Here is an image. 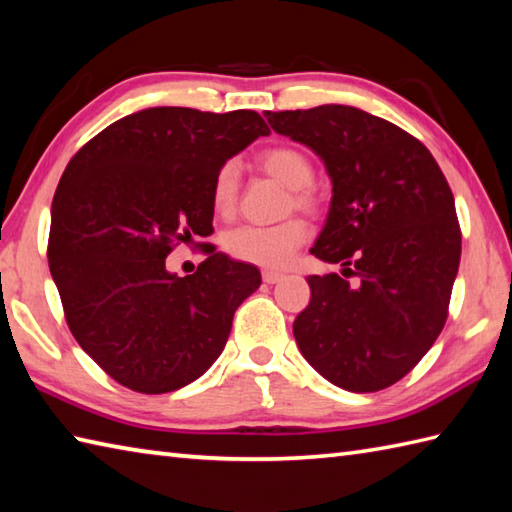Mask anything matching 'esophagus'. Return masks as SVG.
Segmentation results:
<instances>
[{"label":"esophagus","instance_id":"esophagus-1","mask_svg":"<svg viewBox=\"0 0 512 512\" xmlns=\"http://www.w3.org/2000/svg\"><path fill=\"white\" fill-rule=\"evenodd\" d=\"M282 277L284 275L279 273V270H264V273H262V279H264L266 284H277Z\"/></svg>","mask_w":512,"mask_h":512}]
</instances>
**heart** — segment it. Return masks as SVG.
<instances>
[{"label": "heart", "mask_w": 512, "mask_h": 512, "mask_svg": "<svg viewBox=\"0 0 512 512\" xmlns=\"http://www.w3.org/2000/svg\"><path fill=\"white\" fill-rule=\"evenodd\" d=\"M257 162L266 175L277 179L279 184H284L290 190L288 206H295L297 210H304V213H315L317 195L310 188L315 168L306 153L293 146H273L266 148ZM237 193L239 166L235 162H226L217 170L213 186H210V202H213L215 213L222 217L233 213ZM306 237L308 226L302 219L293 217L275 226L244 224L230 228L222 244L226 253L239 259V262L257 264L264 268H282L290 262L295 250L306 242Z\"/></svg>", "instance_id": "1"}]
</instances>
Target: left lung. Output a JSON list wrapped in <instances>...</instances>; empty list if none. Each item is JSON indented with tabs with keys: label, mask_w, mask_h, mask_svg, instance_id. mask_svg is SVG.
<instances>
[{
	"label": "left lung",
	"mask_w": 512,
	"mask_h": 512,
	"mask_svg": "<svg viewBox=\"0 0 512 512\" xmlns=\"http://www.w3.org/2000/svg\"><path fill=\"white\" fill-rule=\"evenodd\" d=\"M308 146L333 182L310 253L342 275H310L297 346L319 375L350 393L399 382L442 333L462 255L455 199L430 150L353 106L266 113ZM344 276H353L348 283Z\"/></svg>",
	"instance_id": "obj_1"
}]
</instances>
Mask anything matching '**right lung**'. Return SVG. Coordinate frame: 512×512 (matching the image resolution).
Returning <instances> with one entry per match:
<instances>
[{
  "label": "right lung",
  "instance_id": "1",
  "mask_svg": "<svg viewBox=\"0 0 512 512\" xmlns=\"http://www.w3.org/2000/svg\"><path fill=\"white\" fill-rule=\"evenodd\" d=\"M255 110L157 106L117 119L70 159L50 208L48 266L70 333L122 386L159 395L215 364L259 270L208 250L168 273L177 244L213 233V177L268 135Z\"/></svg>",
  "mask_w": 512,
  "mask_h": 512
}]
</instances>
